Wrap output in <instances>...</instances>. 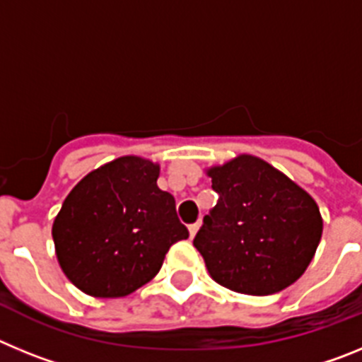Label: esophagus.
<instances>
[{"label": "esophagus", "mask_w": 362, "mask_h": 362, "mask_svg": "<svg viewBox=\"0 0 362 362\" xmlns=\"http://www.w3.org/2000/svg\"><path fill=\"white\" fill-rule=\"evenodd\" d=\"M199 226H201V221H197V223H194V225L188 226V232H190V238H194V235H196L197 230H199Z\"/></svg>", "instance_id": "obj_1"}]
</instances>
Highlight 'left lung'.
<instances>
[{"label": "left lung", "instance_id": "1", "mask_svg": "<svg viewBox=\"0 0 362 362\" xmlns=\"http://www.w3.org/2000/svg\"><path fill=\"white\" fill-rule=\"evenodd\" d=\"M206 174L219 199L194 246L212 279L248 296L296 283L321 241L317 203L283 172L246 153Z\"/></svg>", "mask_w": 362, "mask_h": 362}]
</instances>
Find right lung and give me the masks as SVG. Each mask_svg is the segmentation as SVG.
Listing matches in <instances>:
<instances>
[{
  "label": "right lung",
  "instance_id": "1",
  "mask_svg": "<svg viewBox=\"0 0 362 362\" xmlns=\"http://www.w3.org/2000/svg\"><path fill=\"white\" fill-rule=\"evenodd\" d=\"M158 177L159 165L124 156L85 175L63 201L52 226L56 255L81 292H136L161 270L168 248L188 238Z\"/></svg>",
  "mask_w": 362,
  "mask_h": 362
}]
</instances>
